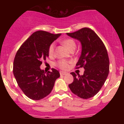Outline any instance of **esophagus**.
<instances>
[{
    "label": "esophagus",
    "instance_id": "obj_1",
    "mask_svg": "<svg viewBox=\"0 0 124 124\" xmlns=\"http://www.w3.org/2000/svg\"><path fill=\"white\" fill-rule=\"evenodd\" d=\"M60 75H61V76H64V75H66V74H67V73H66V72H64V71H60Z\"/></svg>",
    "mask_w": 124,
    "mask_h": 124
}]
</instances>
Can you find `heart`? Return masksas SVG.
I'll list each match as a JSON object with an SVG mask.
<instances>
[{"instance_id": "b5f03b06", "label": "heart", "mask_w": 124, "mask_h": 124, "mask_svg": "<svg viewBox=\"0 0 124 124\" xmlns=\"http://www.w3.org/2000/svg\"><path fill=\"white\" fill-rule=\"evenodd\" d=\"M63 43L70 51H71L73 49H75L76 46V44L75 41L73 39H71V38H67V39L64 40L63 41ZM54 47H55V44H54V43H51L50 46H49L48 54L50 56H53V54H54ZM69 63L70 62H68V61L62 60L58 61L56 63V65L61 69L66 70V69H67L68 68Z\"/></svg>"}]
</instances>
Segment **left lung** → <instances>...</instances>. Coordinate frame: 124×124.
Wrapping results in <instances>:
<instances>
[{"mask_svg": "<svg viewBox=\"0 0 124 124\" xmlns=\"http://www.w3.org/2000/svg\"><path fill=\"white\" fill-rule=\"evenodd\" d=\"M67 35L79 41L81 54L76 66L83 67V75L78 76L72 72L73 82L69 84L72 93L82 99L94 96L104 84L109 72V60L107 51L97 34L89 28H83Z\"/></svg>", "mask_w": 124, "mask_h": 124, "instance_id": "8db88e82", "label": "left lung"}]
</instances>
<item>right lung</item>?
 Listing matches in <instances>:
<instances>
[{
  "mask_svg": "<svg viewBox=\"0 0 124 124\" xmlns=\"http://www.w3.org/2000/svg\"><path fill=\"white\" fill-rule=\"evenodd\" d=\"M61 33L45 31L34 32L20 46L15 54L13 73L20 88L33 100H40L52 91L56 79L60 76L58 70L45 74L41 70L42 61L49 56L50 45Z\"/></svg>",
  "mask_w": 124,
  "mask_h": 124,
  "instance_id": "1",
  "label": "right lung"
}]
</instances>
